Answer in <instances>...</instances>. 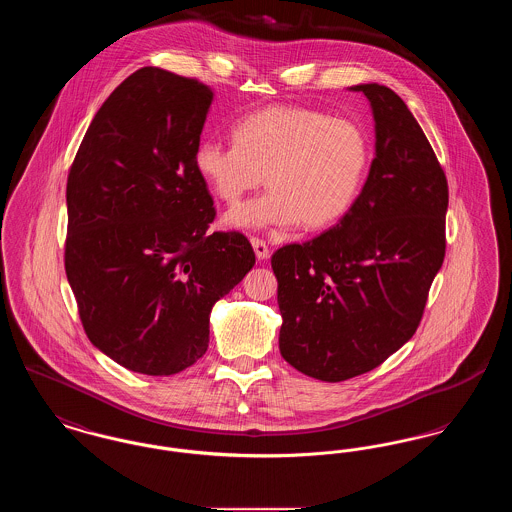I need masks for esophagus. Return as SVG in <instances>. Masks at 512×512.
<instances>
[{"instance_id":"34e87169","label":"esophagus","mask_w":512,"mask_h":512,"mask_svg":"<svg viewBox=\"0 0 512 512\" xmlns=\"http://www.w3.org/2000/svg\"><path fill=\"white\" fill-rule=\"evenodd\" d=\"M251 245H253V249H255V255H257V259H267L268 255H270V249H268L267 242H263L261 238H251Z\"/></svg>"}]
</instances>
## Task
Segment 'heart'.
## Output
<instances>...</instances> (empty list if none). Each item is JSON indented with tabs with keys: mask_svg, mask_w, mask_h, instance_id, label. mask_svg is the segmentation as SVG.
<instances>
[{
	"mask_svg": "<svg viewBox=\"0 0 512 512\" xmlns=\"http://www.w3.org/2000/svg\"><path fill=\"white\" fill-rule=\"evenodd\" d=\"M234 144L203 140L195 171L224 203L240 201L265 182L267 194L228 211L230 228H324L353 205L368 165V140L349 119L307 107H268L232 130Z\"/></svg>",
	"mask_w": 512,
	"mask_h": 512,
	"instance_id": "heart-1",
	"label": "heart"
}]
</instances>
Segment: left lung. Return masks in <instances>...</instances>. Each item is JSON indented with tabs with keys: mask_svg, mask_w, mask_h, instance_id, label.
Returning <instances> with one entry per match:
<instances>
[{
	"mask_svg": "<svg viewBox=\"0 0 512 512\" xmlns=\"http://www.w3.org/2000/svg\"><path fill=\"white\" fill-rule=\"evenodd\" d=\"M370 101L376 157L336 226L274 251L280 353L299 372L343 382L413 338L445 257L447 178L413 113L380 84Z\"/></svg>",
	"mask_w": 512,
	"mask_h": 512,
	"instance_id": "8db88e82",
	"label": "left lung"
}]
</instances>
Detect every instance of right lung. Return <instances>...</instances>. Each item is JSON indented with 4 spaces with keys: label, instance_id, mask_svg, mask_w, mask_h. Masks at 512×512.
Listing matches in <instances>:
<instances>
[{
    "label": "right lung",
    "instance_id": "obj_1",
    "mask_svg": "<svg viewBox=\"0 0 512 512\" xmlns=\"http://www.w3.org/2000/svg\"><path fill=\"white\" fill-rule=\"evenodd\" d=\"M213 90L144 67L99 107L67 180L65 270L84 332L115 363L171 376L209 347L213 305L255 253L213 232V197L195 147Z\"/></svg>",
    "mask_w": 512,
    "mask_h": 512
}]
</instances>
